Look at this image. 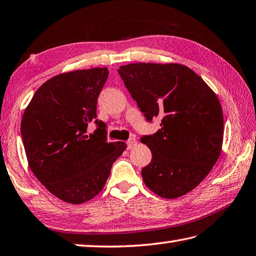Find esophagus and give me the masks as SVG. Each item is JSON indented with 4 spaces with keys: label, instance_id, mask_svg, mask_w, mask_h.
<instances>
[{
    "label": "esophagus",
    "instance_id": "1",
    "mask_svg": "<svg viewBox=\"0 0 256 256\" xmlns=\"http://www.w3.org/2000/svg\"><path fill=\"white\" fill-rule=\"evenodd\" d=\"M137 144V140H136V138H129L128 140H127V147H128V149H132V148H134V146H136Z\"/></svg>",
    "mask_w": 256,
    "mask_h": 256
}]
</instances>
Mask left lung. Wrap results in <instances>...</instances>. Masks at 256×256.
Listing matches in <instances>:
<instances>
[{"label":"left lung","mask_w":256,"mask_h":256,"mask_svg":"<svg viewBox=\"0 0 256 256\" xmlns=\"http://www.w3.org/2000/svg\"><path fill=\"white\" fill-rule=\"evenodd\" d=\"M118 72L146 122L162 118L157 132L140 138L152 155L142 170L144 184L164 198L187 194L220 155L224 120L218 96L182 64H130Z\"/></svg>","instance_id":"1"}]
</instances>
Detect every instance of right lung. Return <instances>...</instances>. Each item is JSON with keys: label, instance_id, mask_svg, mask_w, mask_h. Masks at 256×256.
Returning a JSON list of instances; mask_svg holds the SVG:
<instances>
[{"label": "right lung", "instance_id": "add662e5", "mask_svg": "<svg viewBox=\"0 0 256 256\" xmlns=\"http://www.w3.org/2000/svg\"><path fill=\"white\" fill-rule=\"evenodd\" d=\"M107 68L76 70L43 84L24 112L21 134L32 172L58 198L81 204L107 182L126 142H108L107 126L97 119V101ZM90 122L96 130L86 134Z\"/></svg>", "mask_w": 256, "mask_h": 256}]
</instances>
